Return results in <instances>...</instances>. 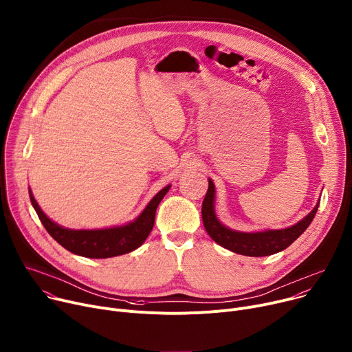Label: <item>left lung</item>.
<instances>
[{
  "label": "left lung",
  "mask_w": 352,
  "mask_h": 352,
  "mask_svg": "<svg viewBox=\"0 0 352 352\" xmlns=\"http://www.w3.org/2000/svg\"><path fill=\"white\" fill-rule=\"evenodd\" d=\"M214 183L208 180V190L203 200L201 217L207 234L217 242L219 245L247 256H267L286 250L292 242L299 238L313 221L318 204L311 212L297 224L285 230H267L259 232H239L224 227L214 212Z\"/></svg>",
  "instance_id": "8db88e82"
}]
</instances>
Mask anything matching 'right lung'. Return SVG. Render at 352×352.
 Segmentation results:
<instances>
[{
	"label": "right lung",
	"mask_w": 352,
	"mask_h": 352,
	"mask_svg": "<svg viewBox=\"0 0 352 352\" xmlns=\"http://www.w3.org/2000/svg\"><path fill=\"white\" fill-rule=\"evenodd\" d=\"M170 186H166L149 201L146 208L140 214V217L122 227L104 228V230H69L53 223L47 219L45 212L38 206L35 197L30 188L31 203L38 214V217L50 236L58 241L59 244L70 251L72 254L93 258V259H104L128 254L133 250L141 247L148 235L151 234L155 223V212L169 192Z\"/></svg>",
	"instance_id": "obj_1"
}]
</instances>
